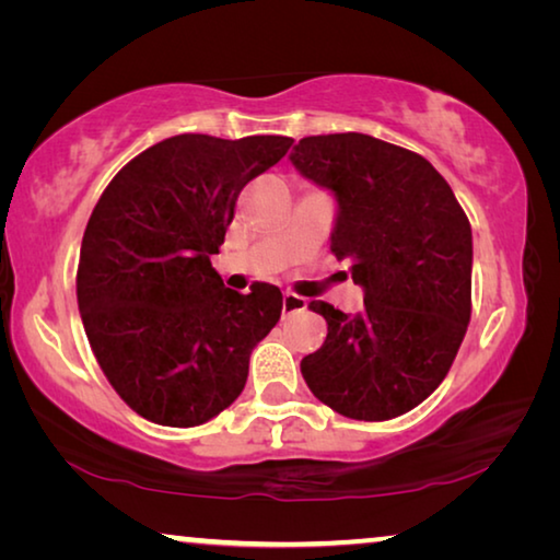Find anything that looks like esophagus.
Returning a JSON list of instances; mask_svg holds the SVG:
<instances>
[{"instance_id": "obj_1", "label": "esophagus", "mask_w": 560, "mask_h": 560, "mask_svg": "<svg viewBox=\"0 0 560 560\" xmlns=\"http://www.w3.org/2000/svg\"><path fill=\"white\" fill-rule=\"evenodd\" d=\"M308 301L299 296V293H283V301H281V311L283 316H291V314H301V311H306Z\"/></svg>"}]
</instances>
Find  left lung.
<instances>
[{
    "mask_svg": "<svg viewBox=\"0 0 560 560\" xmlns=\"http://www.w3.org/2000/svg\"><path fill=\"white\" fill-rule=\"evenodd\" d=\"M291 163L336 195L330 252L365 293L355 316L308 303L328 336L301 375L338 415L393 420L438 390L467 334L469 220L428 160L363 132L303 138Z\"/></svg>",
    "mask_w": 560,
    "mask_h": 560,
    "instance_id": "1",
    "label": "left lung"
}]
</instances>
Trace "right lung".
Masks as SVG:
<instances>
[{"instance_id":"1","label":"right lung","mask_w":560,"mask_h":560,"mask_svg":"<svg viewBox=\"0 0 560 560\" xmlns=\"http://www.w3.org/2000/svg\"><path fill=\"white\" fill-rule=\"evenodd\" d=\"M291 143L183 132L132 158L93 207L75 273L81 320L113 390L145 420L195 428L244 390L283 299L259 281L226 289L210 257L244 185Z\"/></svg>"}]
</instances>
